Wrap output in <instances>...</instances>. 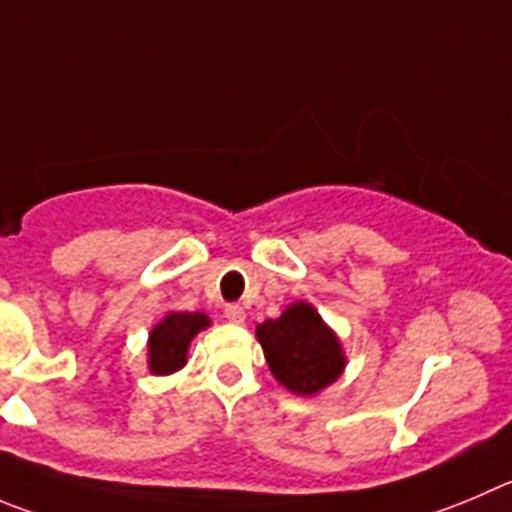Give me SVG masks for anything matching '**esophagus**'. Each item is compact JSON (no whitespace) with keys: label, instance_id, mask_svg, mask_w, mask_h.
Listing matches in <instances>:
<instances>
[{"label":"esophagus","instance_id":"34e87169","mask_svg":"<svg viewBox=\"0 0 512 512\" xmlns=\"http://www.w3.org/2000/svg\"><path fill=\"white\" fill-rule=\"evenodd\" d=\"M224 318H227L229 323H234V326H242V323H245V308L237 303L227 305V308H224Z\"/></svg>","mask_w":512,"mask_h":512}]
</instances>
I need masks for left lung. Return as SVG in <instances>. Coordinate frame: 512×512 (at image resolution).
Wrapping results in <instances>:
<instances>
[{"label":"left lung","mask_w":512,"mask_h":512,"mask_svg":"<svg viewBox=\"0 0 512 512\" xmlns=\"http://www.w3.org/2000/svg\"><path fill=\"white\" fill-rule=\"evenodd\" d=\"M272 376L298 396L331 386L346 369V353L336 333L305 300L288 305L280 318L255 331Z\"/></svg>","instance_id":"obj_1"}]
</instances>
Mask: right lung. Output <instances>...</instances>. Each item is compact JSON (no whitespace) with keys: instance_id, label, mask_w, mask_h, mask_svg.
Here are the masks:
<instances>
[{"instance_id":"right-lung-1","label":"right lung","mask_w":512,"mask_h":512,"mask_svg":"<svg viewBox=\"0 0 512 512\" xmlns=\"http://www.w3.org/2000/svg\"><path fill=\"white\" fill-rule=\"evenodd\" d=\"M209 315L204 313H166L148 336V371L166 376L179 371L186 364L191 338L209 326Z\"/></svg>"}]
</instances>
